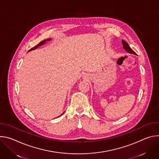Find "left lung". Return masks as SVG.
I'll return each instance as SVG.
<instances>
[{
	"label": "left lung",
	"instance_id": "left-lung-1",
	"mask_svg": "<svg viewBox=\"0 0 159 159\" xmlns=\"http://www.w3.org/2000/svg\"><path fill=\"white\" fill-rule=\"evenodd\" d=\"M122 43H123V48L129 53L131 54H133V55H136V53L129 47V46L128 45V44L127 43V42H126L125 40H122Z\"/></svg>",
	"mask_w": 159,
	"mask_h": 159
}]
</instances>
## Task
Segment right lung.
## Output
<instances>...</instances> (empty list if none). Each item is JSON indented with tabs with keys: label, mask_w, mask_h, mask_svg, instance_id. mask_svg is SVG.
Returning a JSON list of instances; mask_svg holds the SVG:
<instances>
[{
	"label": "right lung",
	"mask_w": 159,
	"mask_h": 159,
	"mask_svg": "<svg viewBox=\"0 0 159 159\" xmlns=\"http://www.w3.org/2000/svg\"><path fill=\"white\" fill-rule=\"evenodd\" d=\"M51 39H51V38H48V39H45V40H43V41H41V42H40V43H39V44H37V45H36V46H35V47H33V48H31V49H30V50H29V51H28V52H31V51H32V50H36V48H38V47H40V46H41V45H43V44H45V43H46V42H47V41H50V40H51ZM63 113H64V112H63V113H62V114H61V115H63ZM61 115H60V116H61ZM59 116H58V117H59Z\"/></svg>",
	"instance_id": "1"
}]
</instances>
